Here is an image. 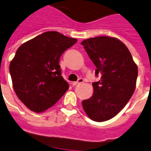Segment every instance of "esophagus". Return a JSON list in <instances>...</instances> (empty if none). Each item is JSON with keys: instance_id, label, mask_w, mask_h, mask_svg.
I'll use <instances>...</instances> for the list:
<instances>
[{"instance_id": "obj_1", "label": "esophagus", "mask_w": 151, "mask_h": 151, "mask_svg": "<svg viewBox=\"0 0 151 151\" xmlns=\"http://www.w3.org/2000/svg\"><path fill=\"white\" fill-rule=\"evenodd\" d=\"M84 83V79H83V78H78V80L77 81V82H73V86H77V85L81 84V83Z\"/></svg>"}]
</instances>
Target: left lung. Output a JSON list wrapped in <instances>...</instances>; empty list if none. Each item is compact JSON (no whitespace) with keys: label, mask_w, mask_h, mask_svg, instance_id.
I'll use <instances>...</instances> for the list:
<instances>
[{"label":"left lung","mask_w":151,"mask_h":151,"mask_svg":"<svg viewBox=\"0 0 151 151\" xmlns=\"http://www.w3.org/2000/svg\"><path fill=\"white\" fill-rule=\"evenodd\" d=\"M96 67L98 82L93 83L94 93L82 102L91 119L106 121L121 111L136 87L138 69L127 46L112 37L99 36L82 42Z\"/></svg>","instance_id":"8db88e82"}]
</instances>
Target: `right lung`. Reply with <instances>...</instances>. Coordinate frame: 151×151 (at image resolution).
<instances>
[{
  "label": "right lung",
  "instance_id": "right-lung-1",
  "mask_svg": "<svg viewBox=\"0 0 151 151\" xmlns=\"http://www.w3.org/2000/svg\"><path fill=\"white\" fill-rule=\"evenodd\" d=\"M76 42L58 32H47L18 48L10 63V74L16 95L28 109L45 111L68 90L59 59Z\"/></svg>",
  "mask_w": 151,
  "mask_h": 151
}]
</instances>
